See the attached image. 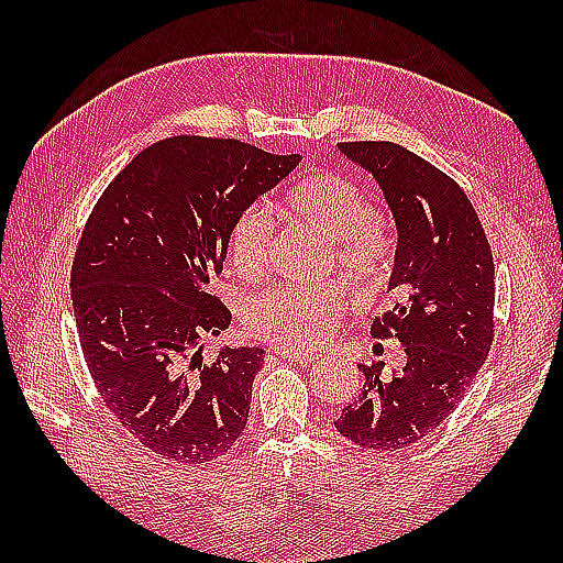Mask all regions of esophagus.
Masks as SVG:
<instances>
[{
	"mask_svg": "<svg viewBox=\"0 0 563 563\" xmlns=\"http://www.w3.org/2000/svg\"><path fill=\"white\" fill-rule=\"evenodd\" d=\"M283 361H292V363H300V365H312L317 361V355H307V353H288V351H278L275 353Z\"/></svg>",
	"mask_w": 563,
	"mask_h": 563,
	"instance_id": "34e87169",
	"label": "esophagus"
}]
</instances>
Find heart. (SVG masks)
<instances>
[{"label":"heart","mask_w":563,"mask_h":563,"mask_svg":"<svg viewBox=\"0 0 563 563\" xmlns=\"http://www.w3.org/2000/svg\"><path fill=\"white\" fill-rule=\"evenodd\" d=\"M285 214L319 242L331 244L336 266L361 290L379 288L391 268V242L375 220L365 190L341 174H317L297 184L285 198ZM273 224L261 208H246L227 232V261L244 280L268 271ZM353 300L341 283L288 285L251 297L244 327L258 341L288 353L324 345Z\"/></svg>","instance_id":"1"}]
</instances>
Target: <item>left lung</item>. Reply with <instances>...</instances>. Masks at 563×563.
Returning a JSON list of instances; mask_svg holds the SVG:
<instances>
[{"label": "left lung", "instance_id": "1", "mask_svg": "<svg viewBox=\"0 0 563 563\" xmlns=\"http://www.w3.org/2000/svg\"><path fill=\"white\" fill-rule=\"evenodd\" d=\"M339 147L375 176L397 222L394 307L369 333L399 339L406 365L391 377L361 365V397L333 426L361 448L401 452L445 421L492 351L494 256L470 198L438 166L394 142Z\"/></svg>", "mask_w": 563, "mask_h": 563}]
</instances>
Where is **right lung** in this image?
Instances as JSON below:
<instances>
[{
    "instance_id": "add662e5",
    "label": "right lung",
    "mask_w": 563,
    "mask_h": 563,
    "mask_svg": "<svg viewBox=\"0 0 563 563\" xmlns=\"http://www.w3.org/2000/svg\"><path fill=\"white\" fill-rule=\"evenodd\" d=\"M300 154L174 135L142 150L93 206L71 263V305L101 401L140 445L178 464L242 435L263 349L200 355L232 314L212 292L227 232Z\"/></svg>"
}]
</instances>
